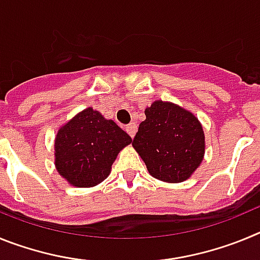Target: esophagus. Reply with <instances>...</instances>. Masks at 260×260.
I'll list each match as a JSON object with an SVG mask.
<instances>
[{"mask_svg": "<svg viewBox=\"0 0 260 260\" xmlns=\"http://www.w3.org/2000/svg\"><path fill=\"white\" fill-rule=\"evenodd\" d=\"M137 125L135 123H128L127 126H126V132H127V134L130 135V137H134L135 133H137Z\"/></svg>", "mask_w": 260, "mask_h": 260, "instance_id": "1", "label": "esophagus"}]
</instances>
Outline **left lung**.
Returning a JSON list of instances; mask_svg holds the SVG:
<instances>
[{"mask_svg": "<svg viewBox=\"0 0 260 260\" xmlns=\"http://www.w3.org/2000/svg\"><path fill=\"white\" fill-rule=\"evenodd\" d=\"M133 146L150 174L165 182H182L199 167L204 155V133L190 112L155 102L146 109Z\"/></svg>", "mask_w": 260, "mask_h": 260, "instance_id": "obj_1", "label": "left lung"}]
</instances>
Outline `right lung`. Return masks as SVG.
<instances>
[{
  "label": "right lung",
  "mask_w": 260,
  "mask_h": 260,
  "mask_svg": "<svg viewBox=\"0 0 260 260\" xmlns=\"http://www.w3.org/2000/svg\"><path fill=\"white\" fill-rule=\"evenodd\" d=\"M132 143L112 119L87 108L59 128L54 143L58 173L77 187H91L109 176L123 147Z\"/></svg>",
  "instance_id": "right-lung-1"
}]
</instances>
